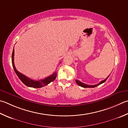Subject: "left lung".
I'll use <instances>...</instances> for the list:
<instances>
[{
	"instance_id": "obj_1",
	"label": "left lung",
	"mask_w": 128,
	"mask_h": 128,
	"mask_svg": "<svg viewBox=\"0 0 128 128\" xmlns=\"http://www.w3.org/2000/svg\"><path fill=\"white\" fill-rule=\"evenodd\" d=\"M109 76H110V75H109ZM109 76L105 79V80H104L101 81V82H100V83H98V84H95V85H91V86H90V85L86 84H85V83H82V82H80V81L78 80H76V84H77L78 85L80 86V87H83V88H94V87H95L98 86L100 85L101 84H102V83H104V82H105V81L107 80V79H108V78Z\"/></svg>"
}]
</instances>
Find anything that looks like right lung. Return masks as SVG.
Wrapping results in <instances>:
<instances>
[{
  "label": "right lung",
  "instance_id": "obj_1",
  "mask_svg": "<svg viewBox=\"0 0 128 128\" xmlns=\"http://www.w3.org/2000/svg\"><path fill=\"white\" fill-rule=\"evenodd\" d=\"M14 50H13L12 55V66L16 74H17L18 78L20 79V80L24 83V84L27 86L28 87H33V88H41L49 84L50 82H52L53 80H55V79L56 78V76L57 75V73L56 72L55 73H53L52 75L48 76L45 78L43 79V80H32L30 78L27 77L24 74L20 73L18 72L17 69H16L15 66H14Z\"/></svg>",
  "mask_w": 128,
  "mask_h": 128
}]
</instances>
